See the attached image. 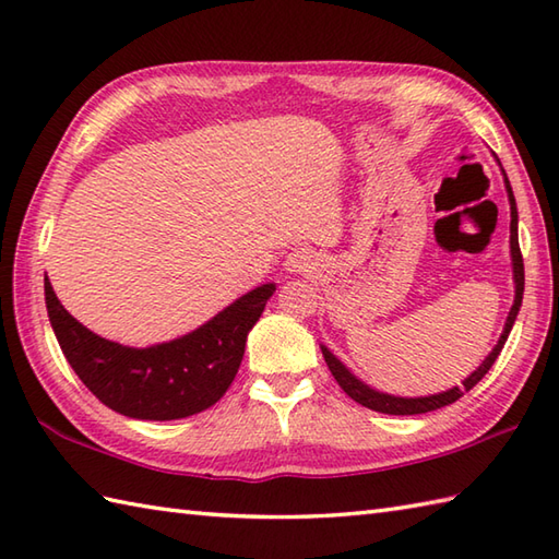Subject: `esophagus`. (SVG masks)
I'll return each instance as SVG.
<instances>
[{"label": "esophagus", "mask_w": 559, "mask_h": 559, "mask_svg": "<svg viewBox=\"0 0 559 559\" xmlns=\"http://www.w3.org/2000/svg\"><path fill=\"white\" fill-rule=\"evenodd\" d=\"M312 264H314L312 254L307 252V249H298V252L288 254V259H286V269L290 273H305V271L312 269Z\"/></svg>", "instance_id": "esophagus-1"}]
</instances>
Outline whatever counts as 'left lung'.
<instances>
[{
	"label": "left lung",
	"instance_id": "8db88e82",
	"mask_svg": "<svg viewBox=\"0 0 559 559\" xmlns=\"http://www.w3.org/2000/svg\"><path fill=\"white\" fill-rule=\"evenodd\" d=\"M497 163H500V160H497ZM502 175H504V187H507V197H509V211H512V223H509V233H512V235H509V249H512V271H514V305H512V310H509V317H507V322H504V331H502L500 341H497V346L490 350L488 358L480 362V367H478L476 372H471L466 379H463V386H451V389L442 391V394L418 396V399L391 396V394H384V391H377L372 386H367L365 382H360V379L348 370L346 365H343L336 358L334 353H331L326 346H322V355H324V360L329 365L331 374H334L338 386L346 391V394L353 401H358L360 406L370 408V411H377V413H386V415H418V413H430V411H437V408H444V406H449V403L459 401L463 394H466V391H471L473 386H476L480 379L488 374L490 367L495 365L497 355L502 353L509 331H512V326L516 322L521 300H524V259H521V249H519L516 199H514L512 185H509L504 170H502Z\"/></svg>",
	"mask_w": 559,
	"mask_h": 559
}]
</instances>
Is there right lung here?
<instances>
[{
    "instance_id": "1",
    "label": "right lung",
    "mask_w": 559,
    "mask_h": 559,
    "mask_svg": "<svg viewBox=\"0 0 559 559\" xmlns=\"http://www.w3.org/2000/svg\"><path fill=\"white\" fill-rule=\"evenodd\" d=\"M276 283H264L189 334L129 348L71 317L45 278V305L71 370L105 406L136 420H177L211 408L240 370L247 334Z\"/></svg>"
}]
</instances>
